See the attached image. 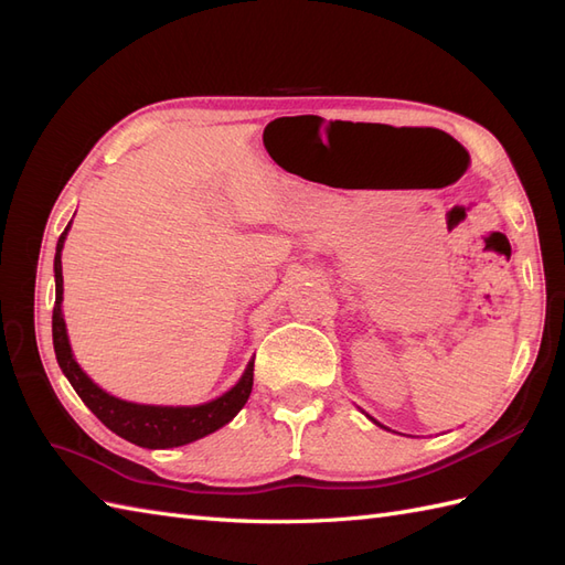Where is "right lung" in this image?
I'll list each match as a JSON object with an SVG mask.
<instances>
[{
	"mask_svg": "<svg viewBox=\"0 0 565 565\" xmlns=\"http://www.w3.org/2000/svg\"><path fill=\"white\" fill-rule=\"evenodd\" d=\"M67 231H71V224L65 226L56 245V259H54L56 303H54V318H51V332H54L56 361L67 382H71L73 388L77 391L82 403L87 405L113 434L134 443V446L150 448V450L185 446V443H193L202 436L214 434L216 429H221V426L228 424L237 413H241L243 405L249 398L252 384H254V361H249L241 382H237L231 391H226L224 396H218L216 401H210L204 405H193V407L139 405V403L119 401L100 386H96L87 374H84V370L73 358L71 341H67V332H65V320L61 313V301H63L61 249H63Z\"/></svg>",
	"mask_w": 565,
	"mask_h": 565,
	"instance_id": "add662e5",
	"label": "right lung"
}]
</instances>
